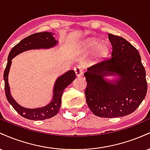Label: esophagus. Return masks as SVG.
<instances>
[{
    "instance_id": "1",
    "label": "esophagus",
    "mask_w": 150,
    "mask_h": 150,
    "mask_svg": "<svg viewBox=\"0 0 150 150\" xmlns=\"http://www.w3.org/2000/svg\"><path fill=\"white\" fill-rule=\"evenodd\" d=\"M74 70H75V75H76L77 77H81L83 75V70L80 66H77L76 68H75Z\"/></svg>"
}]
</instances>
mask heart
Listing matches in <instances>:
<instances>
[{
    "mask_svg": "<svg viewBox=\"0 0 150 150\" xmlns=\"http://www.w3.org/2000/svg\"><path fill=\"white\" fill-rule=\"evenodd\" d=\"M80 49L84 53L91 52L94 49L93 53V60L94 62H99L107 57L110 51V46L108 43L103 42L99 43L97 39H87L82 43Z\"/></svg>",
    "mask_w": 150,
    "mask_h": 150,
    "instance_id": "heart-1",
    "label": "heart"
}]
</instances>
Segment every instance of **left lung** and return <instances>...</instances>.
I'll list each match as a JSON object with an SVG mask.
<instances>
[{
	"label": "left lung",
	"mask_w": 150,
	"mask_h": 150,
	"mask_svg": "<svg viewBox=\"0 0 150 150\" xmlns=\"http://www.w3.org/2000/svg\"><path fill=\"white\" fill-rule=\"evenodd\" d=\"M112 44L111 57L89 67L85 73V94L95 116L118 118L130 114L147 94L146 73L138 51L124 38L108 34ZM108 75L116 76L106 81Z\"/></svg>",
	"instance_id": "left-lung-1"
}]
</instances>
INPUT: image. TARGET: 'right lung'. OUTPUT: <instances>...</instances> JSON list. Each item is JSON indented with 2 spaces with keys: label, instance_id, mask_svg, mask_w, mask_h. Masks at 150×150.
I'll return each instance as SVG.
<instances>
[{
  "label": "right lung",
  "instance_id": "add662e5",
  "mask_svg": "<svg viewBox=\"0 0 150 150\" xmlns=\"http://www.w3.org/2000/svg\"><path fill=\"white\" fill-rule=\"evenodd\" d=\"M53 33L49 32H38L28 36L20 41L11 49L8 55V63L5 69L3 78L5 81V92L8 102L20 116L27 119L33 120H41L50 118L56 116L59 111L61 104V97L64 89L75 80V73L73 70H69L58 77L53 87L52 100L45 106L37 108H27L18 104L10 94V87L8 84L9 74L12 59L17 55L24 51L31 49H49L58 44L56 38L53 37Z\"/></svg>",
  "mask_w": 150,
  "mask_h": 150
}]
</instances>
